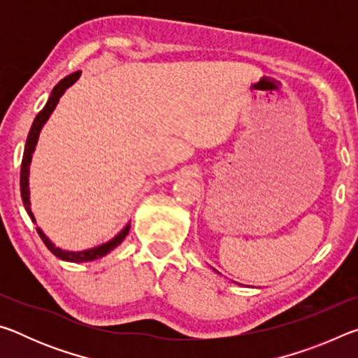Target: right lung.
<instances>
[{
  "label": "right lung",
  "instance_id": "obj_1",
  "mask_svg": "<svg viewBox=\"0 0 358 358\" xmlns=\"http://www.w3.org/2000/svg\"><path fill=\"white\" fill-rule=\"evenodd\" d=\"M80 74H82L80 71L72 72L71 76H66L63 80H59L58 85H55V88L52 90L50 96H48L47 104L44 106V108H42V110L38 115H36L31 129H29V134L27 137L25 151H23V159H22V167H20V194H22L23 207H25L27 213L29 215V217H31L33 222H36V220H34V215L31 211V203H29L28 175H29V164H31V157H33V153H34L36 143H38V138H39V132L42 129V126L45 124V121L48 120V117L52 115V112L55 110L59 98H62L66 90H68L71 85H74L78 80ZM129 229H131V222L126 224V227L121 230L117 237H113L110 241H107V243H102L99 246L92 248V250L64 251V250H62V248L53 245L52 241L47 238V235L42 232L41 227H36V230H38V234H39V237L42 238V241H44L48 250H50V252L55 254V256L59 257L62 260H68V262H92V260H94V259H99L102 256H106V254H108L112 250H115V248H117L121 243V241L126 238V235L129 234Z\"/></svg>",
  "mask_w": 358,
  "mask_h": 358
}]
</instances>
